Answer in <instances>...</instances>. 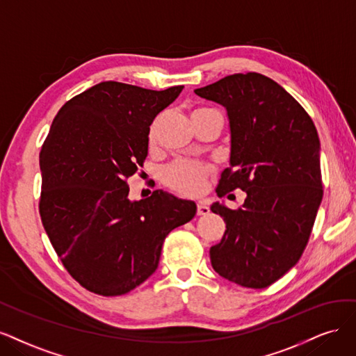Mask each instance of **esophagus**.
Instances as JSON below:
<instances>
[{"label":"esophagus","mask_w":356,"mask_h":356,"mask_svg":"<svg viewBox=\"0 0 356 356\" xmlns=\"http://www.w3.org/2000/svg\"><path fill=\"white\" fill-rule=\"evenodd\" d=\"M210 213V207L207 204H205V201H200L198 205H197V214L198 216H205Z\"/></svg>","instance_id":"1"}]
</instances>
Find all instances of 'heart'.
<instances>
[{"mask_svg":"<svg viewBox=\"0 0 356 356\" xmlns=\"http://www.w3.org/2000/svg\"><path fill=\"white\" fill-rule=\"evenodd\" d=\"M211 109L207 108H198L192 111L191 117L201 115V113L209 112ZM152 137V133H151ZM210 173V167L193 163V161H176L170 164L163 171V180L165 185L179 193L183 195H198L204 191L205 179Z\"/></svg>","mask_w":356,"mask_h":356,"instance_id":"obj_1","label":"heart"}]
</instances>
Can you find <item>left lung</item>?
Wrapping results in <instances>:
<instances>
[{
    "mask_svg": "<svg viewBox=\"0 0 356 356\" xmlns=\"http://www.w3.org/2000/svg\"><path fill=\"white\" fill-rule=\"evenodd\" d=\"M225 106L231 127V167L217 197L247 193L238 210L214 202L226 231L210 248L213 269L247 289H265L302 257L323 200L319 137L290 93L257 74L227 75L195 90Z\"/></svg>",
    "mask_w": 356,
    "mask_h": 356,
    "instance_id": "left-lung-1",
    "label": "left lung"
}]
</instances>
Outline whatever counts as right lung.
<instances>
[{
  "mask_svg": "<svg viewBox=\"0 0 356 356\" xmlns=\"http://www.w3.org/2000/svg\"><path fill=\"white\" fill-rule=\"evenodd\" d=\"M183 86L155 91L103 81L67 100L40 154V214L65 269L84 289L121 296L156 270L165 236L197 213L193 201L154 191L129 198L149 127Z\"/></svg>",
  "mask_w": 356,
  "mask_h": 356,
  "instance_id": "obj_1",
  "label": "right lung"
}]
</instances>
